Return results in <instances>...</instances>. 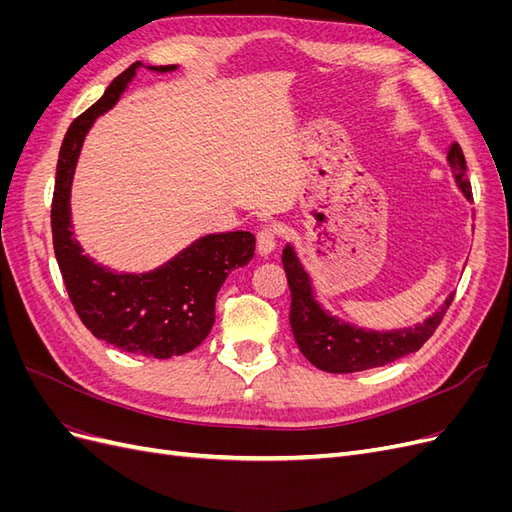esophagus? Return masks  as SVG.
Listing matches in <instances>:
<instances>
[{"instance_id": "1", "label": "esophagus", "mask_w": 512, "mask_h": 512, "mask_svg": "<svg viewBox=\"0 0 512 512\" xmlns=\"http://www.w3.org/2000/svg\"><path fill=\"white\" fill-rule=\"evenodd\" d=\"M277 237H280V230L275 226H262L258 232V252L262 256L271 254L277 245Z\"/></svg>"}]
</instances>
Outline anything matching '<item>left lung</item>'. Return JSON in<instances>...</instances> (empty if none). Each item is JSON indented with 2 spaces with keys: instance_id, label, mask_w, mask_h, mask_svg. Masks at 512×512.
<instances>
[{
  "instance_id": "1",
  "label": "left lung",
  "mask_w": 512,
  "mask_h": 512,
  "mask_svg": "<svg viewBox=\"0 0 512 512\" xmlns=\"http://www.w3.org/2000/svg\"><path fill=\"white\" fill-rule=\"evenodd\" d=\"M448 164H451L461 192L472 203V185L466 173V158L457 143L448 151ZM284 271L290 288V329L299 350L305 359L329 374H352L371 367L393 363L401 356L416 352L440 327V322L451 307L455 294L444 301L436 314L427 318L414 329H401L393 333H376L350 327V324L337 322L329 314H324L314 301L312 284L301 262L290 245L282 254Z\"/></svg>"
}]
</instances>
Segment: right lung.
Returning a JSON list of instances; mask_svg holds the SVG:
<instances>
[{"label": "right lung", "instance_id": "1", "mask_svg": "<svg viewBox=\"0 0 512 512\" xmlns=\"http://www.w3.org/2000/svg\"><path fill=\"white\" fill-rule=\"evenodd\" d=\"M136 68L141 61L123 70L104 96L70 123L59 149L51 203L53 247L74 312L91 333L123 352L170 359L194 350L209 335L218 290L232 269L254 258L256 237L247 230L207 235L164 267L141 275L113 273L83 254L70 224L74 166L89 126L119 100Z\"/></svg>", "mask_w": 512, "mask_h": 512}]
</instances>
